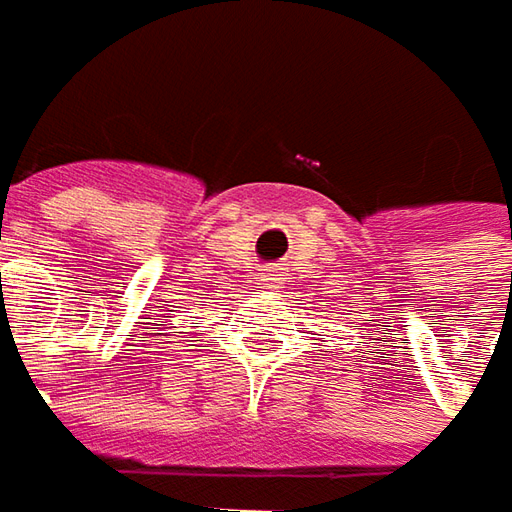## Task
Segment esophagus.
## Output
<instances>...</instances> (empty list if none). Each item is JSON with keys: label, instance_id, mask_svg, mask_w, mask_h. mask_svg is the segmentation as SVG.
Returning <instances> with one entry per match:
<instances>
[{"label": "esophagus", "instance_id": "1", "mask_svg": "<svg viewBox=\"0 0 512 512\" xmlns=\"http://www.w3.org/2000/svg\"><path fill=\"white\" fill-rule=\"evenodd\" d=\"M260 277H263V286H269V289H277V283H280V272L272 269V266H269V269H263Z\"/></svg>", "mask_w": 512, "mask_h": 512}]
</instances>
